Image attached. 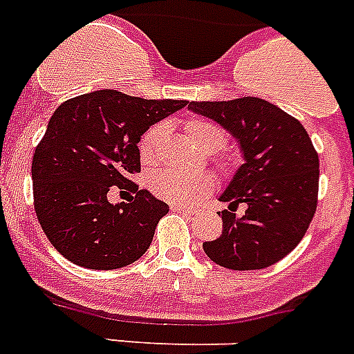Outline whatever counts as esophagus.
Returning <instances> with one entry per match:
<instances>
[{
    "mask_svg": "<svg viewBox=\"0 0 354 354\" xmlns=\"http://www.w3.org/2000/svg\"><path fill=\"white\" fill-rule=\"evenodd\" d=\"M171 210L172 212L187 214V216H192V214H196V209H192V207H183V205H180V203H172Z\"/></svg>",
    "mask_w": 354,
    "mask_h": 354,
    "instance_id": "1",
    "label": "esophagus"
}]
</instances>
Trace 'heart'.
<instances>
[{
  "instance_id": "heart-1",
  "label": "heart",
  "mask_w": 354,
  "mask_h": 354,
  "mask_svg": "<svg viewBox=\"0 0 354 354\" xmlns=\"http://www.w3.org/2000/svg\"><path fill=\"white\" fill-rule=\"evenodd\" d=\"M185 131L192 144L198 145L205 153H216L227 144V133L203 118L187 122ZM167 138V124H156L142 136L140 158L145 165H156L162 160ZM149 189L162 200L189 205L209 194L212 189V180L207 174H187L176 169H160L149 174Z\"/></svg>"
}]
</instances>
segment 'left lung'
I'll return each instance as SVG.
<instances>
[{"label": "left lung", "instance_id": "8db88e82", "mask_svg": "<svg viewBox=\"0 0 354 354\" xmlns=\"http://www.w3.org/2000/svg\"><path fill=\"white\" fill-rule=\"evenodd\" d=\"M189 109L212 118L239 142L245 163L219 201L223 234L203 250L230 270L268 268L304 237L317 210L319 154L301 122L257 97L191 102ZM243 204L245 214L237 216Z\"/></svg>", "mask_w": 354, "mask_h": 354}]
</instances>
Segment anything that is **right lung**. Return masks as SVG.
Here are the masks:
<instances>
[{
    "label": "right lung",
    "mask_w": 354,
    "mask_h": 354,
    "mask_svg": "<svg viewBox=\"0 0 354 354\" xmlns=\"http://www.w3.org/2000/svg\"><path fill=\"white\" fill-rule=\"evenodd\" d=\"M187 100H145L99 90L62 102L32 160L34 209L55 250L90 270H115L140 259L169 205L129 178L140 172L138 142L149 126ZM111 188L129 202L107 201Z\"/></svg>",
    "instance_id": "1"
}]
</instances>
